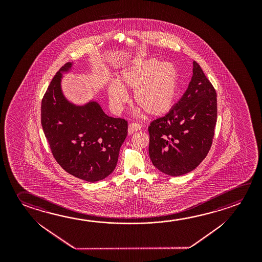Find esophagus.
<instances>
[{
  "label": "esophagus",
  "instance_id": "34e87169",
  "mask_svg": "<svg viewBox=\"0 0 262 262\" xmlns=\"http://www.w3.org/2000/svg\"><path fill=\"white\" fill-rule=\"evenodd\" d=\"M142 125L139 124V123H130V124L129 125L128 132H129V134H132V133H134V132H137V130L142 129Z\"/></svg>",
  "mask_w": 262,
  "mask_h": 262
}]
</instances>
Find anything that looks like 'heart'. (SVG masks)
I'll list each match as a JSON object with an SVG mask.
<instances>
[{"mask_svg": "<svg viewBox=\"0 0 262 262\" xmlns=\"http://www.w3.org/2000/svg\"><path fill=\"white\" fill-rule=\"evenodd\" d=\"M179 71L171 62L147 58L123 69L107 86L112 107L120 111L128 100L124 90L133 91V100L147 114L163 116L174 106L179 92Z\"/></svg>", "mask_w": 262, "mask_h": 262, "instance_id": "1", "label": "heart"}]
</instances>
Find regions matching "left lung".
Wrapping results in <instances>:
<instances>
[{"mask_svg": "<svg viewBox=\"0 0 262 262\" xmlns=\"http://www.w3.org/2000/svg\"><path fill=\"white\" fill-rule=\"evenodd\" d=\"M216 117L215 90L193 61V77L185 94L165 116L149 126L152 164L171 176L193 171L210 150Z\"/></svg>", "mask_w": 262, "mask_h": 262, "instance_id": "8db88e82", "label": "left lung"}]
</instances>
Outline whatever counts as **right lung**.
<instances>
[{"label": "right lung", "instance_id": "add662e5", "mask_svg": "<svg viewBox=\"0 0 262 262\" xmlns=\"http://www.w3.org/2000/svg\"><path fill=\"white\" fill-rule=\"evenodd\" d=\"M67 63L53 77L41 104V123L52 154L66 172L95 183L103 180L116 167L120 146L128 134V121L107 116L91 100L77 106L61 90Z\"/></svg>", "mask_w": 262, "mask_h": 262}]
</instances>
